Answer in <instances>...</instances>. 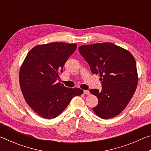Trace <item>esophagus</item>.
<instances>
[{"label":"esophagus","instance_id":"1","mask_svg":"<svg viewBox=\"0 0 151 151\" xmlns=\"http://www.w3.org/2000/svg\"><path fill=\"white\" fill-rule=\"evenodd\" d=\"M84 94H86V95H88V94H90V92H89L88 91L85 90V91H84Z\"/></svg>","mask_w":151,"mask_h":151}]
</instances>
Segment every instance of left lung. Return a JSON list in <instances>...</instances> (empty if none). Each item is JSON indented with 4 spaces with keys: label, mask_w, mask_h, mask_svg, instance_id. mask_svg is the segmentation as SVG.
Segmentation results:
<instances>
[{
    "label": "left lung",
    "mask_w": 151,
    "mask_h": 151,
    "mask_svg": "<svg viewBox=\"0 0 151 151\" xmlns=\"http://www.w3.org/2000/svg\"><path fill=\"white\" fill-rule=\"evenodd\" d=\"M93 74H99L102 89H91L98 98L93 108L103 119L113 118L124 111L138 85V73L133 56L124 48L111 42L96 43L78 47Z\"/></svg>",
    "instance_id": "8db88e82"
}]
</instances>
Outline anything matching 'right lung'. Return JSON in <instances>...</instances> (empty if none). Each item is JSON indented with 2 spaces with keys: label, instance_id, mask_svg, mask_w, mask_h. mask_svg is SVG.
Instances as JSON below:
<instances>
[{
  "label": "right lung",
  "instance_id": "right-lung-1",
  "mask_svg": "<svg viewBox=\"0 0 151 151\" xmlns=\"http://www.w3.org/2000/svg\"><path fill=\"white\" fill-rule=\"evenodd\" d=\"M76 47V44L60 42L37 45L20 66L19 83L24 98L32 111L42 118L58 116L74 96L83 93L81 88H67L57 82Z\"/></svg>",
  "mask_w": 151,
  "mask_h": 151
}]
</instances>
